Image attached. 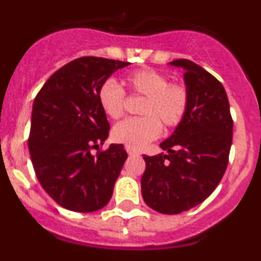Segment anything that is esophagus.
I'll return each mask as SVG.
<instances>
[{
  "instance_id": "esophagus-1",
  "label": "esophagus",
  "mask_w": 261,
  "mask_h": 261,
  "mask_svg": "<svg viewBox=\"0 0 261 261\" xmlns=\"http://www.w3.org/2000/svg\"><path fill=\"white\" fill-rule=\"evenodd\" d=\"M126 151H128V154L129 155H138V150H136V149H132V147H128V149H126Z\"/></svg>"
}]
</instances>
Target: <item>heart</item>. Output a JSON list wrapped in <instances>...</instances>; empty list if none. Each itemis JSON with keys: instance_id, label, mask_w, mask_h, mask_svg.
Listing matches in <instances>:
<instances>
[{"instance_id": "b5f03b06", "label": "heart", "mask_w": 261, "mask_h": 261, "mask_svg": "<svg viewBox=\"0 0 261 261\" xmlns=\"http://www.w3.org/2000/svg\"><path fill=\"white\" fill-rule=\"evenodd\" d=\"M129 93L144 96L140 107L141 117L126 119L112 129V138L126 147L141 149L155 140L165 128H175L181 123L190 106V93L181 82H168V77L153 68H142L124 78ZM98 102L111 119H120L124 114L125 93L112 80L99 87Z\"/></svg>"}]
</instances>
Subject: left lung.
I'll list each match as a JSON object with an SVG mask.
<instances>
[{
    "instance_id": "obj_1",
    "label": "left lung",
    "mask_w": 261,
    "mask_h": 261,
    "mask_svg": "<svg viewBox=\"0 0 261 261\" xmlns=\"http://www.w3.org/2000/svg\"><path fill=\"white\" fill-rule=\"evenodd\" d=\"M170 65L184 69L190 106L181 123L161 144L166 153L144 155L141 192L147 206L177 214L201 204L220 184L229 162L232 119L220 81L186 59Z\"/></svg>"
}]
</instances>
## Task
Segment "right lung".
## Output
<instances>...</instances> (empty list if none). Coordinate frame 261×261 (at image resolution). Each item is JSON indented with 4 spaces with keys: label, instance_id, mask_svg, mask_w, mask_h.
<instances>
[{
    "label": "right lung",
    "instance_id": "add662e5",
    "mask_svg": "<svg viewBox=\"0 0 261 261\" xmlns=\"http://www.w3.org/2000/svg\"><path fill=\"white\" fill-rule=\"evenodd\" d=\"M129 62L81 57L55 71L32 106L29 150L39 183L62 208L81 213L102 209L125 162L123 145L107 140L110 123L98 102L99 87Z\"/></svg>",
    "mask_w": 261,
    "mask_h": 261
}]
</instances>
